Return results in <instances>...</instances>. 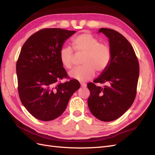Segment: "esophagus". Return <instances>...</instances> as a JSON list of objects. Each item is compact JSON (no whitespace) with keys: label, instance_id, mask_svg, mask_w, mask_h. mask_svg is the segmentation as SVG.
Here are the masks:
<instances>
[{"label":"esophagus","instance_id":"obj_1","mask_svg":"<svg viewBox=\"0 0 155 155\" xmlns=\"http://www.w3.org/2000/svg\"><path fill=\"white\" fill-rule=\"evenodd\" d=\"M81 86L82 87H86V86H87L86 84H85V83H81Z\"/></svg>","mask_w":155,"mask_h":155}]
</instances>
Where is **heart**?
<instances>
[{
    "label": "heart",
    "instance_id": "obj_1",
    "mask_svg": "<svg viewBox=\"0 0 155 155\" xmlns=\"http://www.w3.org/2000/svg\"><path fill=\"white\" fill-rule=\"evenodd\" d=\"M72 45L77 54H84L82 66L72 70L69 73L70 77L80 82H86L95 76V71L101 73L107 69L112 58L111 50L107 44L99 43L90 33L78 35L72 40ZM60 60L64 67L71 69L74 54L72 48L64 47L60 51Z\"/></svg>",
    "mask_w": 155,
    "mask_h": 155
}]
</instances>
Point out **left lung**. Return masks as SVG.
I'll return each mask as SVG.
<instances>
[{
  "label": "left lung",
  "mask_w": 155,
  "mask_h": 155,
  "mask_svg": "<svg viewBox=\"0 0 155 155\" xmlns=\"http://www.w3.org/2000/svg\"><path fill=\"white\" fill-rule=\"evenodd\" d=\"M108 38L112 58L108 67L94 81L88 83L90 95L87 99L91 113L101 121L116 120L133 103L139 78L138 60L130 43L112 29L101 28ZM104 83L103 88L95 83Z\"/></svg>",
  "instance_id": "1"
}]
</instances>
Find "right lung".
<instances>
[{
  "mask_svg": "<svg viewBox=\"0 0 155 155\" xmlns=\"http://www.w3.org/2000/svg\"><path fill=\"white\" fill-rule=\"evenodd\" d=\"M76 31L44 28L32 35L21 48L16 65L22 104L38 119L51 121L61 116L71 97L81 87L68 78L60 60V51Z\"/></svg>",
  "mask_w": 155,
  "mask_h": 155,
  "instance_id": "obj_1",
  "label": "right lung"
}]
</instances>
